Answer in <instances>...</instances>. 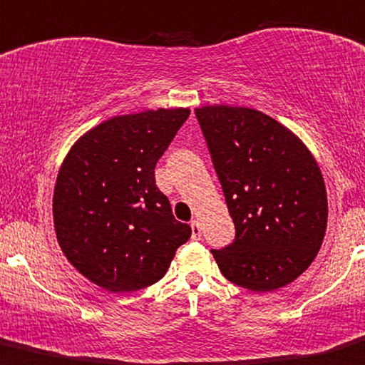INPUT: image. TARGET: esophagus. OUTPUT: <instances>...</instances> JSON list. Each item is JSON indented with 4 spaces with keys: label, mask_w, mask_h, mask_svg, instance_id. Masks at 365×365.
Here are the masks:
<instances>
[{
    "label": "esophagus",
    "mask_w": 365,
    "mask_h": 365,
    "mask_svg": "<svg viewBox=\"0 0 365 365\" xmlns=\"http://www.w3.org/2000/svg\"><path fill=\"white\" fill-rule=\"evenodd\" d=\"M190 227H192V240H201V225H199V222L192 220Z\"/></svg>",
    "instance_id": "obj_1"
}]
</instances>
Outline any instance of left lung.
I'll return each instance as SVG.
<instances>
[{"label":"left lung","mask_w":365,"mask_h":365,"mask_svg":"<svg viewBox=\"0 0 365 365\" xmlns=\"http://www.w3.org/2000/svg\"><path fill=\"white\" fill-rule=\"evenodd\" d=\"M236 236L212 250L234 285L271 292L292 283L317 257L327 229L320 168L292 131L243 106L195 108Z\"/></svg>","instance_id":"left-lung-1"}]
</instances>
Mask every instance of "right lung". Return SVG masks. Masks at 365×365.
<instances>
[{
  "label": "right lung",
  "mask_w": 365,
  "mask_h": 365,
  "mask_svg": "<svg viewBox=\"0 0 365 365\" xmlns=\"http://www.w3.org/2000/svg\"><path fill=\"white\" fill-rule=\"evenodd\" d=\"M189 108L118 115L71 147L53 189V227L71 266L110 292H134L166 274L190 227L173 217L155 164Z\"/></svg>",
  "instance_id": "obj_1"
}]
</instances>
